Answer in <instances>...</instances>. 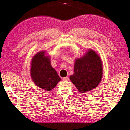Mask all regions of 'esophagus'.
<instances>
[{"mask_svg":"<svg viewBox=\"0 0 130 130\" xmlns=\"http://www.w3.org/2000/svg\"><path fill=\"white\" fill-rule=\"evenodd\" d=\"M62 79H63V81H68V80H69V77L68 76H66L65 77L63 78Z\"/></svg>","mask_w":130,"mask_h":130,"instance_id":"esophagus-1","label":"esophagus"}]
</instances>
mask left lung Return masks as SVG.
<instances>
[{"label":"left lung","mask_w":130,"mask_h":130,"mask_svg":"<svg viewBox=\"0 0 130 130\" xmlns=\"http://www.w3.org/2000/svg\"><path fill=\"white\" fill-rule=\"evenodd\" d=\"M103 74V66L99 56L92 50L75 62L74 74L70 80L80 93H85L96 87Z\"/></svg>","instance_id":"obj_1"}]
</instances>
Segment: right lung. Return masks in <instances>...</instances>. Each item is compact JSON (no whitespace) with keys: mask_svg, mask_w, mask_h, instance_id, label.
<instances>
[{"mask_svg":"<svg viewBox=\"0 0 130 130\" xmlns=\"http://www.w3.org/2000/svg\"><path fill=\"white\" fill-rule=\"evenodd\" d=\"M31 64V76L38 87L50 91L61 81L56 71L50 65L49 57L45 56L44 52L35 55Z\"/></svg>","mask_w":130,"mask_h":130,"instance_id":"1","label":"right lung"}]
</instances>
